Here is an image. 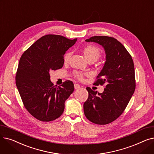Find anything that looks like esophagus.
<instances>
[{
  "label": "esophagus",
  "mask_w": 154,
  "mask_h": 154,
  "mask_svg": "<svg viewBox=\"0 0 154 154\" xmlns=\"http://www.w3.org/2000/svg\"><path fill=\"white\" fill-rule=\"evenodd\" d=\"M74 88H75V89H78V88H80V86L77 84H74Z\"/></svg>",
  "instance_id": "34e87169"
}]
</instances>
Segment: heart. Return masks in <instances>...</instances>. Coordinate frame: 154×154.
Wrapping results in <instances>:
<instances>
[{"instance_id": "obj_1", "label": "heart", "mask_w": 154, "mask_h": 154, "mask_svg": "<svg viewBox=\"0 0 154 154\" xmlns=\"http://www.w3.org/2000/svg\"><path fill=\"white\" fill-rule=\"evenodd\" d=\"M82 53L85 56V59L89 61H94L97 60V59L100 57L101 52L98 47L92 45H87L85 46L82 48ZM71 55V53L70 52H67L64 55L63 61L65 63H67L70 59ZM75 77L80 80H82L84 78V74L80 72H75Z\"/></svg>"}]
</instances>
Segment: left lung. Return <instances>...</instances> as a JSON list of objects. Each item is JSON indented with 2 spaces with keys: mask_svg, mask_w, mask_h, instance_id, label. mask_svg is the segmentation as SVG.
Returning a JSON list of instances; mask_svg holds the SVG:
<instances>
[{
  "mask_svg": "<svg viewBox=\"0 0 154 154\" xmlns=\"http://www.w3.org/2000/svg\"><path fill=\"white\" fill-rule=\"evenodd\" d=\"M102 45L106 61L97 77L95 85H106L102 93L87 87L88 97L84 103V114L91 122L105 125L122 114L135 89L134 64L125 47L114 37L94 36L86 39Z\"/></svg>",
  "mask_w": 154,
  "mask_h": 154,
  "instance_id": "left-lung-1",
  "label": "left lung"
}]
</instances>
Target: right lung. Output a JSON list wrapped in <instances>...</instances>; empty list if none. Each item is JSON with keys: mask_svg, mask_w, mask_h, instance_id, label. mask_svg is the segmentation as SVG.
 I'll list each match as a JSON object with an SVG mask.
<instances>
[{"mask_svg": "<svg viewBox=\"0 0 154 154\" xmlns=\"http://www.w3.org/2000/svg\"><path fill=\"white\" fill-rule=\"evenodd\" d=\"M77 40L46 35L21 56L15 76L16 85L24 107L40 121L49 122L59 118L64 110L65 101L74 91L70 80H66L61 86L54 85L49 72L63 67L64 54Z\"/></svg>", "mask_w": 154, "mask_h": 154, "instance_id": "add662e5", "label": "right lung"}]
</instances>
